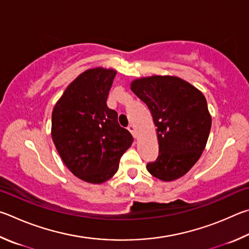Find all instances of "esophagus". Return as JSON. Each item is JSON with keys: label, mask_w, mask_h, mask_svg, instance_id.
I'll use <instances>...</instances> for the list:
<instances>
[{"label": "esophagus", "mask_w": 249, "mask_h": 249, "mask_svg": "<svg viewBox=\"0 0 249 249\" xmlns=\"http://www.w3.org/2000/svg\"><path fill=\"white\" fill-rule=\"evenodd\" d=\"M128 130L130 132H131V134L132 136L134 137V138H137L138 137V134H137V127L134 124H130L129 127H128Z\"/></svg>", "instance_id": "1"}]
</instances>
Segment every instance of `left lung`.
Masks as SVG:
<instances>
[{"label": "left lung", "mask_w": 249, "mask_h": 249, "mask_svg": "<svg viewBox=\"0 0 249 249\" xmlns=\"http://www.w3.org/2000/svg\"><path fill=\"white\" fill-rule=\"evenodd\" d=\"M130 87L149 107L156 127L160 154L146 169L163 181L186 175L201 156L210 133L212 120L204 95L171 75L137 78Z\"/></svg>", "instance_id": "8db88e82"}]
</instances>
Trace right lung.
<instances>
[{"instance_id":"add662e5","label":"right lung","mask_w":249,"mask_h":249,"mask_svg":"<svg viewBox=\"0 0 249 249\" xmlns=\"http://www.w3.org/2000/svg\"><path fill=\"white\" fill-rule=\"evenodd\" d=\"M116 74L113 69L86 70L52 110L51 137L61 160L74 176L90 184L110 179L133 141L106 103Z\"/></svg>"}]
</instances>
